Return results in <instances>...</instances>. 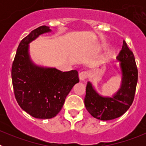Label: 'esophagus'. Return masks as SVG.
I'll list each match as a JSON object with an SVG mask.
<instances>
[{"label":"esophagus","mask_w":146,"mask_h":146,"mask_svg":"<svg viewBox=\"0 0 146 146\" xmlns=\"http://www.w3.org/2000/svg\"><path fill=\"white\" fill-rule=\"evenodd\" d=\"M88 77V73L86 72H82L79 74V78L81 81H84Z\"/></svg>","instance_id":"obj_1"}]
</instances>
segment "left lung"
<instances>
[{"label":"left lung","mask_w":146,"mask_h":146,"mask_svg":"<svg viewBox=\"0 0 146 146\" xmlns=\"http://www.w3.org/2000/svg\"><path fill=\"white\" fill-rule=\"evenodd\" d=\"M116 58L121 62L122 81L121 88L113 97L99 95L90 82H88L86 86L85 106L88 113L96 119L108 121L118 118L128 110L134 101L138 71L133 52L124 40Z\"/></svg>","instance_id":"1"}]
</instances>
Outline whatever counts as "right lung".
Masks as SVG:
<instances>
[{"mask_svg":"<svg viewBox=\"0 0 146 146\" xmlns=\"http://www.w3.org/2000/svg\"><path fill=\"white\" fill-rule=\"evenodd\" d=\"M50 31L49 27L40 26L23 38L11 67L13 88L18 104L31 116L42 119L55 117L73 86L79 82L77 71L63 72L55 68L38 66L30 58L28 44Z\"/></svg>","mask_w":146,"mask_h":146,"instance_id":"add662e5","label":"right lung"}]
</instances>
